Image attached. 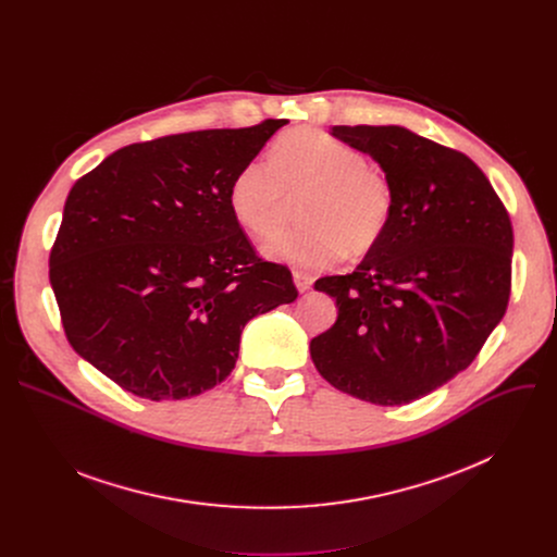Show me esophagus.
<instances>
[{
  "label": "esophagus",
  "instance_id": "obj_1",
  "mask_svg": "<svg viewBox=\"0 0 557 557\" xmlns=\"http://www.w3.org/2000/svg\"><path fill=\"white\" fill-rule=\"evenodd\" d=\"M293 282H295L297 290H299V293H304V290H308V288L312 286L314 277H312L310 273H306V271H293Z\"/></svg>",
  "mask_w": 557,
  "mask_h": 557
}]
</instances>
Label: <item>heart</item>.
Masks as SVG:
<instances>
[{
  "instance_id": "1",
  "label": "heart",
  "mask_w": 557,
  "mask_h": 557,
  "mask_svg": "<svg viewBox=\"0 0 557 557\" xmlns=\"http://www.w3.org/2000/svg\"><path fill=\"white\" fill-rule=\"evenodd\" d=\"M297 228L275 233L264 253L299 267L324 269L348 256H366L389 228L396 191L389 176L361 149L314 127H295L273 145L271 161L253 158L235 172L228 205L253 235L273 233L304 196Z\"/></svg>"
}]
</instances>
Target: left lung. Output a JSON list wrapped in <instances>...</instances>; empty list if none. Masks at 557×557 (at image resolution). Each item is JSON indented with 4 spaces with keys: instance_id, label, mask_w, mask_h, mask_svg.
<instances>
[{
    "instance_id": "8db88e82",
    "label": "left lung",
    "mask_w": 557,
    "mask_h": 557,
    "mask_svg": "<svg viewBox=\"0 0 557 557\" xmlns=\"http://www.w3.org/2000/svg\"><path fill=\"white\" fill-rule=\"evenodd\" d=\"M389 176L396 209L383 240L348 275L314 282L337 322L310 342L320 374L379 406L421 399L462 372L503 320L513 228L469 156L399 125H335Z\"/></svg>"
}]
</instances>
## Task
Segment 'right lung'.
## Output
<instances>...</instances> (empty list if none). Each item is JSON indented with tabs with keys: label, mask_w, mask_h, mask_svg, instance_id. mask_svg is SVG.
I'll use <instances>...</instances> for the list:
<instances>
[{
	"label": "right lung",
	"mask_w": 557,
	"mask_h": 557,
	"mask_svg": "<svg viewBox=\"0 0 557 557\" xmlns=\"http://www.w3.org/2000/svg\"><path fill=\"white\" fill-rule=\"evenodd\" d=\"M200 129L116 149L67 194L50 284L70 346L143 399L222 383L256 314L297 299L228 205L245 163L286 125Z\"/></svg>",
	"instance_id": "obj_1"
}]
</instances>
